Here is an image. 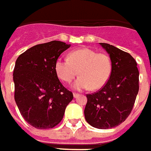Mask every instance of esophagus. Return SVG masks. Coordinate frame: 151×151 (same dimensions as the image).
I'll list each match as a JSON object with an SVG mask.
<instances>
[{"label": "esophagus", "instance_id": "obj_1", "mask_svg": "<svg viewBox=\"0 0 151 151\" xmlns=\"http://www.w3.org/2000/svg\"><path fill=\"white\" fill-rule=\"evenodd\" d=\"M79 96H80V94H78V93H73V97H74V98H78Z\"/></svg>", "mask_w": 151, "mask_h": 151}]
</instances>
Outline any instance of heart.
Masks as SVG:
<instances>
[{
	"instance_id": "obj_1",
	"label": "heart",
	"mask_w": 151,
	"mask_h": 151,
	"mask_svg": "<svg viewBox=\"0 0 151 151\" xmlns=\"http://www.w3.org/2000/svg\"><path fill=\"white\" fill-rule=\"evenodd\" d=\"M57 76L69 83L76 76H81L72 84L76 90L89 88L93 90L103 87L111 76L112 63L107 54L83 48L71 51L68 58H58L55 62Z\"/></svg>"
}]
</instances>
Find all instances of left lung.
I'll use <instances>...</instances> for the list:
<instances>
[{"label":"left lung","instance_id":"1","mask_svg":"<svg viewBox=\"0 0 151 151\" xmlns=\"http://www.w3.org/2000/svg\"><path fill=\"white\" fill-rule=\"evenodd\" d=\"M111 58L112 70L103 88L87 94L86 121L99 129L115 128L132 111L139 90V71L135 59L111 45L100 43Z\"/></svg>","mask_w":151,"mask_h":151}]
</instances>
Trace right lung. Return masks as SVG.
<instances>
[{
  "mask_svg": "<svg viewBox=\"0 0 151 151\" xmlns=\"http://www.w3.org/2000/svg\"><path fill=\"white\" fill-rule=\"evenodd\" d=\"M70 46L58 40L36 45L16 60L14 100L23 119L36 129H52L58 124L73 99L54 68L58 57Z\"/></svg>",
  "mask_w": 151,
  "mask_h": 151,
  "instance_id": "obj_1",
  "label": "right lung"
}]
</instances>
